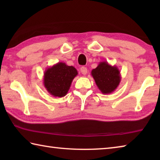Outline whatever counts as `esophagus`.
<instances>
[{
	"label": "esophagus",
	"instance_id": "esophagus-1",
	"mask_svg": "<svg viewBox=\"0 0 160 160\" xmlns=\"http://www.w3.org/2000/svg\"><path fill=\"white\" fill-rule=\"evenodd\" d=\"M80 71H81V72H82V75H86L87 73H88V69H87V68L85 66L81 67Z\"/></svg>",
	"mask_w": 160,
	"mask_h": 160
}]
</instances>
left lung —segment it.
I'll list each match as a JSON object with an SVG mask.
<instances>
[{
  "label": "left lung",
  "instance_id": "left-lung-1",
  "mask_svg": "<svg viewBox=\"0 0 160 160\" xmlns=\"http://www.w3.org/2000/svg\"><path fill=\"white\" fill-rule=\"evenodd\" d=\"M95 83L104 94L113 92L121 82L120 70L116 66H111L106 61H102L91 72Z\"/></svg>",
  "mask_w": 160,
  "mask_h": 160
}]
</instances>
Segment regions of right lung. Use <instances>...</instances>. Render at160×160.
Instances as JSON below:
<instances>
[{
  "instance_id": "right-lung-1",
  "label": "right lung",
  "mask_w": 160,
  "mask_h": 160,
  "mask_svg": "<svg viewBox=\"0 0 160 160\" xmlns=\"http://www.w3.org/2000/svg\"><path fill=\"white\" fill-rule=\"evenodd\" d=\"M78 72L73 66H69L63 62L47 68L44 73V85L48 93L55 97L66 95L72 80Z\"/></svg>"
}]
</instances>
